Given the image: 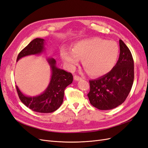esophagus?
I'll return each instance as SVG.
<instances>
[{
	"mask_svg": "<svg viewBox=\"0 0 148 148\" xmlns=\"http://www.w3.org/2000/svg\"><path fill=\"white\" fill-rule=\"evenodd\" d=\"M74 79L75 81H80V80H81L82 78H81V77H79V75H75L74 76Z\"/></svg>",
	"mask_w": 148,
	"mask_h": 148,
	"instance_id": "obj_1",
	"label": "esophagus"
}]
</instances>
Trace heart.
<instances>
[{
    "instance_id": "b5f03b06",
    "label": "heart",
    "mask_w": 148,
    "mask_h": 148,
    "mask_svg": "<svg viewBox=\"0 0 148 148\" xmlns=\"http://www.w3.org/2000/svg\"><path fill=\"white\" fill-rule=\"evenodd\" d=\"M119 49L116 42L99 37L82 40L74 44L73 50L62 49L60 55L67 67L74 69L82 59V65L94 76L110 72L118 59Z\"/></svg>"
}]
</instances>
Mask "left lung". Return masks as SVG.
<instances>
[{"instance_id": "obj_1", "label": "left lung", "mask_w": 148, "mask_h": 148, "mask_svg": "<svg viewBox=\"0 0 148 148\" xmlns=\"http://www.w3.org/2000/svg\"><path fill=\"white\" fill-rule=\"evenodd\" d=\"M119 59L106 74L89 81L90 103L100 110H109L126 100L134 81V60L130 49L119 40Z\"/></svg>"}]
</instances>
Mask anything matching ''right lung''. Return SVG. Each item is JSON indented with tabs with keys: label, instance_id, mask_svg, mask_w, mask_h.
<instances>
[{
	"label": "right lung",
	"instance_id": "right-lung-1",
	"mask_svg": "<svg viewBox=\"0 0 148 148\" xmlns=\"http://www.w3.org/2000/svg\"><path fill=\"white\" fill-rule=\"evenodd\" d=\"M44 44V39H34L20 52L17 61L25 56L41 54L45 50ZM47 60L50 65L52 74L50 82L43 93L36 96H27L21 91L17 86H16L22 103L37 112L50 113L59 109L63 103L64 90L73 81L71 73L60 69L56 66L54 59L48 58Z\"/></svg>",
	"mask_w": 148,
	"mask_h": 148
}]
</instances>
